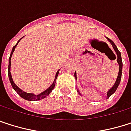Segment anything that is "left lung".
Instances as JSON below:
<instances>
[{
  "instance_id": "obj_1",
  "label": "left lung",
  "mask_w": 131,
  "mask_h": 131,
  "mask_svg": "<svg viewBox=\"0 0 131 131\" xmlns=\"http://www.w3.org/2000/svg\"><path fill=\"white\" fill-rule=\"evenodd\" d=\"M107 39L111 42V44L112 45V46H113V48H114V51H115V52L117 53V63H118V65H119V72H118V75H117V79H116V82H115V83H114V85H113V87L107 92V99L109 98L111 95H113L114 92H115V91L117 90V87H118V85H119V84H120V82H121V74H122V66H123V63H122V59H121V52H120V51L117 49V46H116V45L114 43V42L112 41V40H111L110 39H108V38H107ZM75 79H77V77H76V72H75ZM78 92L80 94V92H79V91H78ZM81 95V94H80Z\"/></svg>"
}]
</instances>
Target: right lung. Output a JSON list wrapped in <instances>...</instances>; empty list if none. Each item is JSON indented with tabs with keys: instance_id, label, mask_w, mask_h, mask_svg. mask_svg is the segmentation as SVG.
I'll use <instances>...</instances> for the list:
<instances>
[{
	"instance_id": "1",
	"label": "right lung",
	"mask_w": 131,
	"mask_h": 131,
	"mask_svg": "<svg viewBox=\"0 0 131 131\" xmlns=\"http://www.w3.org/2000/svg\"><path fill=\"white\" fill-rule=\"evenodd\" d=\"M23 38V37H22ZM21 38V39H22ZM21 39H19V41L17 42V43L13 47V49H12V51H11V53H10V58H9V65H8V77H9V79H10V84H11V85H12V87H13V89L15 90V92L21 97V98H23L24 99H25V100H27V101H36V100H40V99H43V98H45L46 97H47L49 94H50V92L52 91V89H54V87H55V85H56V78H57V76H58V75H59V70L57 71V72H56V77H55V80H54V82H53V83L50 85V87L48 89H46V91H44L43 92H42V93H40V94H39V95H34L33 93H27V92H24V91H22L17 85H15V83L14 82V81H13V79H12V76H11V73H10V64H11V56H12V54H13V52H14V49H15V48H16V46H17V44H18V42L21 40Z\"/></svg>"
}]
</instances>
